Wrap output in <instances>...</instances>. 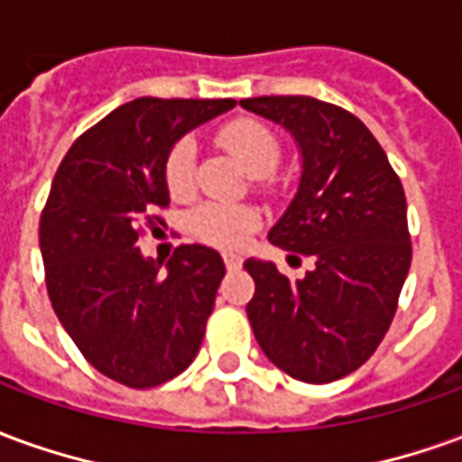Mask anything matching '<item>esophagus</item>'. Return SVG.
<instances>
[{
  "label": "esophagus",
  "mask_w": 462,
  "mask_h": 462,
  "mask_svg": "<svg viewBox=\"0 0 462 462\" xmlns=\"http://www.w3.org/2000/svg\"><path fill=\"white\" fill-rule=\"evenodd\" d=\"M225 267H227V270H240V267H242V257H240V254H232V252H230V254H225Z\"/></svg>",
  "instance_id": "1"
}]
</instances>
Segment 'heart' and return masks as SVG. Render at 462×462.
Here are the masks:
<instances>
[{
  "mask_svg": "<svg viewBox=\"0 0 462 462\" xmlns=\"http://www.w3.org/2000/svg\"><path fill=\"white\" fill-rule=\"evenodd\" d=\"M220 143L235 155L252 178L270 175L280 162V141L274 133L260 121L240 118L227 123L220 131ZM195 143L190 138L180 141L168 155L165 162V182L172 198H188L195 178ZM192 232L200 240L210 242L222 250L240 247L250 237V232L260 225V215L250 205H230V202H208L192 212Z\"/></svg>",
  "mask_w": 462,
  "mask_h": 462,
  "instance_id": "obj_1",
  "label": "heart"
}]
</instances>
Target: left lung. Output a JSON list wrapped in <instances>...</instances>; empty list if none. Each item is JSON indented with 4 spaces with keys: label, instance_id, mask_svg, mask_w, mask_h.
<instances>
[{
    "label": "left lung",
    "instance_id": "8db88e82",
    "mask_svg": "<svg viewBox=\"0 0 462 462\" xmlns=\"http://www.w3.org/2000/svg\"><path fill=\"white\" fill-rule=\"evenodd\" d=\"M240 106L282 125L300 151L297 192L267 240L314 260L297 282L270 260L245 262L252 331L284 374L329 383L376 351L396 314L411 267L406 195L376 138L339 106L311 96Z\"/></svg>",
    "mask_w": 462,
    "mask_h": 462
}]
</instances>
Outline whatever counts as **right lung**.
<instances>
[{
    "label": "right lung",
    "instance_id": "right-lung-1",
    "mask_svg": "<svg viewBox=\"0 0 462 462\" xmlns=\"http://www.w3.org/2000/svg\"><path fill=\"white\" fill-rule=\"evenodd\" d=\"M235 108L232 98H135L86 131L51 182L39 247L66 334L104 376L131 388L171 381L200 351L225 262L202 245L162 262L138 247L171 190L165 162L185 133Z\"/></svg>",
    "mask_w": 462,
    "mask_h": 462
}]
</instances>
